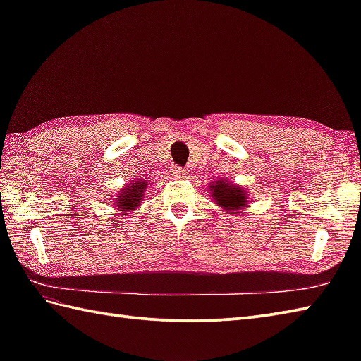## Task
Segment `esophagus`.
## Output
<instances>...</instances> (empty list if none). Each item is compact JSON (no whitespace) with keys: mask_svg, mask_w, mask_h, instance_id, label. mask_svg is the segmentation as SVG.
<instances>
[{"mask_svg":"<svg viewBox=\"0 0 361 361\" xmlns=\"http://www.w3.org/2000/svg\"><path fill=\"white\" fill-rule=\"evenodd\" d=\"M171 172H172V175L173 176H176V178H181V176H185L186 175V171L183 167H180V166H173L172 169H171Z\"/></svg>","mask_w":361,"mask_h":361,"instance_id":"1","label":"esophagus"}]
</instances>
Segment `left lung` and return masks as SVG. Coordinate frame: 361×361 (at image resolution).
<instances>
[{
  "label": "left lung",
  "instance_id": "left-lung-1",
  "mask_svg": "<svg viewBox=\"0 0 361 361\" xmlns=\"http://www.w3.org/2000/svg\"><path fill=\"white\" fill-rule=\"evenodd\" d=\"M209 190L217 206H220L224 212L237 214L247 208L248 194L247 190H243L239 186L226 183L225 180H217L211 183Z\"/></svg>",
  "mask_w": 361,
  "mask_h": 361
}]
</instances>
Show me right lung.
Here are the masks:
<instances>
[{
    "label": "right lung",
    "mask_w": 361,
    "mask_h": 361,
    "mask_svg": "<svg viewBox=\"0 0 361 361\" xmlns=\"http://www.w3.org/2000/svg\"><path fill=\"white\" fill-rule=\"evenodd\" d=\"M145 188H147V180H140L130 183L121 190L114 204H116L118 211H122V216H126L130 211H135L142 203Z\"/></svg>",
    "instance_id": "obj_1"
}]
</instances>
